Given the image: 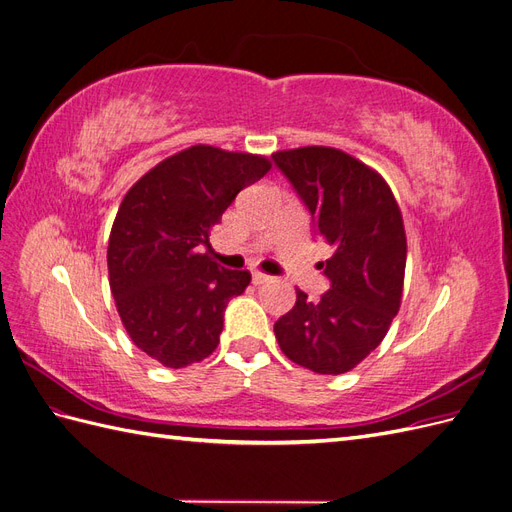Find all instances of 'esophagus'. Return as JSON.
Listing matches in <instances>:
<instances>
[{
  "instance_id": "34e87169",
  "label": "esophagus",
  "mask_w": 512,
  "mask_h": 512,
  "mask_svg": "<svg viewBox=\"0 0 512 512\" xmlns=\"http://www.w3.org/2000/svg\"><path fill=\"white\" fill-rule=\"evenodd\" d=\"M252 282H254L256 286H260V284L271 282V277L265 275V273H260V271H254V273H252Z\"/></svg>"
}]
</instances>
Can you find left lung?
Masks as SVG:
<instances>
[{
    "label": "left lung",
    "mask_w": 512,
    "mask_h": 512,
    "mask_svg": "<svg viewBox=\"0 0 512 512\" xmlns=\"http://www.w3.org/2000/svg\"><path fill=\"white\" fill-rule=\"evenodd\" d=\"M309 211L314 232L333 247L320 262L329 290L297 303L275 322L292 363L337 376L376 350L399 312L406 271V232L386 181L363 162L331 147L273 153Z\"/></svg>",
    "instance_id": "left-lung-1"
}]
</instances>
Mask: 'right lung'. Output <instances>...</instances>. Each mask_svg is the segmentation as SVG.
Listing matches in <instances>:
<instances>
[{
    "label": "right lung",
    "instance_id": "right-lung-1",
    "mask_svg": "<svg viewBox=\"0 0 512 512\" xmlns=\"http://www.w3.org/2000/svg\"><path fill=\"white\" fill-rule=\"evenodd\" d=\"M269 168L252 153L196 145L151 168L121 200L108 280L123 327L153 361L181 369L218 348L226 305L252 277L203 250L232 200Z\"/></svg>",
    "mask_w": 512,
    "mask_h": 512
}]
</instances>
